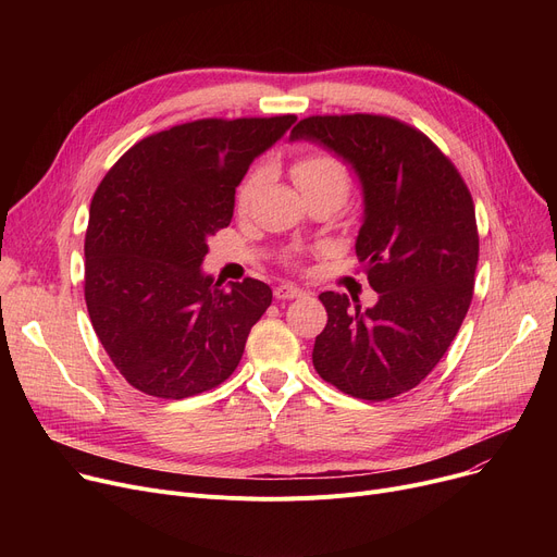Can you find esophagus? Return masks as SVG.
I'll list each match as a JSON object with an SVG mask.
<instances>
[{
  "mask_svg": "<svg viewBox=\"0 0 557 557\" xmlns=\"http://www.w3.org/2000/svg\"><path fill=\"white\" fill-rule=\"evenodd\" d=\"M305 290L294 286V284H280L275 286V298L277 300H294V298H302Z\"/></svg>",
  "mask_w": 557,
  "mask_h": 557,
  "instance_id": "obj_1",
  "label": "esophagus"
}]
</instances>
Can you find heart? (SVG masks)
I'll return each mask as SVG.
<instances>
[{
  "mask_svg": "<svg viewBox=\"0 0 557 557\" xmlns=\"http://www.w3.org/2000/svg\"><path fill=\"white\" fill-rule=\"evenodd\" d=\"M267 175H269V169L263 164H257L246 173V178L237 189L239 208H246V205L252 200L261 183L267 181ZM290 175H294L296 185L302 189L307 198L318 194H338L341 198H345L349 191V185H352V175H349V166L345 164V160L325 149H313V151L300 153L294 160V164H290Z\"/></svg>",
  "mask_w": 557,
  "mask_h": 557,
  "instance_id": "1",
  "label": "heart"
}]
</instances>
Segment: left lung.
Here are the masks:
<instances>
[{
	"label": "left lung",
	"mask_w": 557,
	"mask_h": 557,
	"mask_svg": "<svg viewBox=\"0 0 557 557\" xmlns=\"http://www.w3.org/2000/svg\"><path fill=\"white\" fill-rule=\"evenodd\" d=\"M345 158L359 173L366 216L357 255L379 294L372 309L325 290L327 325L313 368L357 399L416 388L456 338L474 296L479 227L454 162L418 128L386 114H313L290 131Z\"/></svg>",
	"instance_id": "obj_1"
}]
</instances>
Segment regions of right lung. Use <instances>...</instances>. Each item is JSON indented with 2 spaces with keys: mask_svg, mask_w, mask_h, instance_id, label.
I'll list each match as a JSON object with an SVG mask.
<instances>
[{
  "mask_svg": "<svg viewBox=\"0 0 557 557\" xmlns=\"http://www.w3.org/2000/svg\"><path fill=\"white\" fill-rule=\"evenodd\" d=\"M296 114L196 120L139 139L95 191L85 232V305L126 382L153 397L212 391L239 366L271 286L200 273L227 227L234 189Z\"/></svg>",
  "mask_w": 557,
  "mask_h": 557,
  "instance_id": "right-lung-1",
  "label": "right lung"
}]
</instances>
